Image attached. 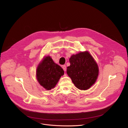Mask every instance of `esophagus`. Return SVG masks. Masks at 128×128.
Returning a JSON list of instances; mask_svg holds the SVG:
<instances>
[{"label": "esophagus", "instance_id": "obj_1", "mask_svg": "<svg viewBox=\"0 0 128 128\" xmlns=\"http://www.w3.org/2000/svg\"><path fill=\"white\" fill-rule=\"evenodd\" d=\"M62 68H63V70H64L65 72L66 70V65H63V66H62Z\"/></svg>", "mask_w": 128, "mask_h": 128}]
</instances>
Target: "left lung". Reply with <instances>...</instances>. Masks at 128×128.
I'll use <instances>...</instances> for the list:
<instances>
[{"mask_svg": "<svg viewBox=\"0 0 128 128\" xmlns=\"http://www.w3.org/2000/svg\"><path fill=\"white\" fill-rule=\"evenodd\" d=\"M67 74L76 88L86 90L95 84L98 75V67L92 56L87 51L72 55Z\"/></svg>", "mask_w": 128, "mask_h": 128, "instance_id": "obj_1", "label": "left lung"}]
</instances>
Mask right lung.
I'll return each instance as SVG.
<instances>
[{"label":"right lung","mask_w":128,"mask_h":128,"mask_svg":"<svg viewBox=\"0 0 128 128\" xmlns=\"http://www.w3.org/2000/svg\"><path fill=\"white\" fill-rule=\"evenodd\" d=\"M64 72L61 67L54 62L48 56L44 57L38 64L36 78L39 84L46 90H50L56 86Z\"/></svg>","instance_id":"add662e5"}]
</instances>
